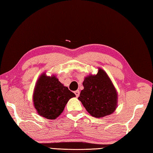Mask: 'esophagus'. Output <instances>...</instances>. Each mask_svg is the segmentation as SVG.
Returning a JSON list of instances; mask_svg holds the SVG:
<instances>
[{
	"instance_id": "34e87169",
	"label": "esophagus",
	"mask_w": 153,
	"mask_h": 153,
	"mask_svg": "<svg viewBox=\"0 0 153 153\" xmlns=\"http://www.w3.org/2000/svg\"><path fill=\"white\" fill-rule=\"evenodd\" d=\"M74 93H75V94H76V96L77 97H79V90L76 91Z\"/></svg>"
}]
</instances>
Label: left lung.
Here are the masks:
<instances>
[{
  "label": "left lung",
  "mask_w": 153,
  "mask_h": 153,
  "mask_svg": "<svg viewBox=\"0 0 153 153\" xmlns=\"http://www.w3.org/2000/svg\"><path fill=\"white\" fill-rule=\"evenodd\" d=\"M84 87L78 100L89 114L103 117L114 111L117 103V94L111 81L105 71L99 69L95 76L85 78Z\"/></svg>",
  "instance_id": "1"
}]
</instances>
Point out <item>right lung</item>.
Wrapping results in <instances>:
<instances>
[{"label":"right lung","mask_w":153,"mask_h":153,"mask_svg":"<svg viewBox=\"0 0 153 153\" xmlns=\"http://www.w3.org/2000/svg\"><path fill=\"white\" fill-rule=\"evenodd\" d=\"M74 97L76 95L55 76L47 77L43 74L36 85L33 101L39 115L48 119H55L64 111L68 100Z\"/></svg>","instance_id":"add662e5"}]
</instances>
